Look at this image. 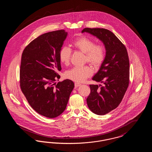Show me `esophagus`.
<instances>
[{"mask_svg": "<svg viewBox=\"0 0 152 152\" xmlns=\"http://www.w3.org/2000/svg\"><path fill=\"white\" fill-rule=\"evenodd\" d=\"M81 86V84L78 83H75V88H77Z\"/></svg>", "mask_w": 152, "mask_h": 152, "instance_id": "esophagus-1", "label": "esophagus"}]
</instances>
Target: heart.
Here are the masks:
<instances>
[{"label":"heart","instance_id":"b5f03b06","mask_svg":"<svg viewBox=\"0 0 152 152\" xmlns=\"http://www.w3.org/2000/svg\"><path fill=\"white\" fill-rule=\"evenodd\" d=\"M73 47L85 53V61L94 66L101 65L105 60L106 51L105 46L102 44H95L93 39L83 36L76 39L73 43ZM72 51L70 48L64 46L59 52L58 58L61 63L68 65L70 62ZM93 69L91 66H75L66 71L65 77L74 81L81 83L92 76Z\"/></svg>","mask_w":152,"mask_h":152}]
</instances>
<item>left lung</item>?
<instances>
[{"label": "left lung", "instance_id": "8db88e82", "mask_svg": "<svg viewBox=\"0 0 152 152\" xmlns=\"http://www.w3.org/2000/svg\"><path fill=\"white\" fill-rule=\"evenodd\" d=\"M96 36L106 50L105 58L92 80L103 85H89L87 97L89 109L104 115L116 109L122 101L129 83V60L125 46L108 29L86 28L81 31Z\"/></svg>", "mask_w": 152, "mask_h": 152}]
</instances>
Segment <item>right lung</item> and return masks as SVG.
Returning <instances> with one entry per match:
<instances>
[{
    "instance_id": "obj_1",
    "label": "right lung",
    "mask_w": 152,
    "mask_h": 152,
    "mask_svg": "<svg viewBox=\"0 0 152 152\" xmlns=\"http://www.w3.org/2000/svg\"><path fill=\"white\" fill-rule=\"evenodd\" d=\"M67 36L65 30L38 36L23 52L20 86L31 107L39 114L55 118L65 110L74 83L66 79L56 84L61 70L59 52Z\"/></svg>"
}]
</instances>
